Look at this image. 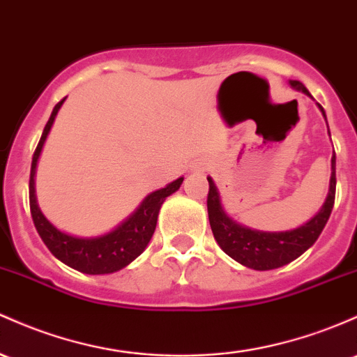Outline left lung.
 Returning <instances> with one entry per match:
<instances>
[{
  "label": "left lung",
  "instance_id": "obj_1",
  "mask_svg": "<svg viewBox=\"0 0 357 357\" xmlns=\"http://www.w3.org/2000/svg\"><path fill=\"white\" fill-rule=\"evenodd\" d=\"M289 86L293 89H296V91H301L307 96H310L308 89L300 81L289 79ZM317 107L320 108L325 121H327L324 108L319 103H317ZM328 135H331V132H328ZM331 171L332 172L331 183H328V193L322 208L317 211L310 220L305 222L303 225L296 227V229L281 230V232H264V230L250 229V227H245L234 220L223 210L217 185H215L213 179L208 176L206 179H208L210 190L206 206H208V220L211 232H213L217 244L234 261L241 262L245 268L256 269V271H269V269L281 268V266L295 261L305 250L310 249L315 244V241L322 234L328 217H331L332 208H334L335 152L331 160Z\"/></svg>",
  "mask_w": 357,
  "mask_h": 357
}]
</instances>
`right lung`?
I'll return each mask as SVG.
<instances>
[{
    "instance_id": "1",
    "label": "right lung",
    "mask_w": 357,
    "mask_h": 357,
    "mask_svg": "<svg viewBox=\"0 0 357 357\" xmlns=\"http://www.w3.org/2000/svg\"><path fill=\"white\" fill-rule=\"evenodd\" d=\"M66 98L54 107L52 115L47 121L44 132H42L40 142H38L32 159V169H30V211L44 244L49 248L50 252L57 257L59 261L64 262L69 268L84 274H112L127 268L132 261L137 259L154 236L155 225H158L159 210L162 206L164 199L171 197L172 193L179 190L183 185L181 178L174 179L169 185L149 193L137 206L134 213L128 215L123 222H120L115 229L107 234H101L96 237H77L73 234L59 230L54 223L47 220L42 213L40 206L37 203V195H35V172H37V162L40 158V152L52 128L54 120H56L57 112L61 109Z\"/></svg>"
}]
</instances>
